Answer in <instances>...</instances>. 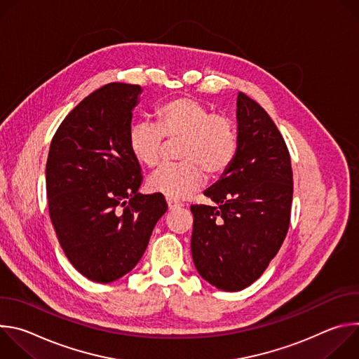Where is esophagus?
Segmentation results:
<instances>
[{
  "label": "esophagus",
  "instance_id": "obj_1",
  "mask_svg": "<svg viewBox=\"0 0 359 359\" xmlns=\"http://www.w3.org/2000/svg\"><path fill=\"white\" fill-rule=\"evenodd\" d=\"M168 208H169V210L180 209L182 208V203H179L176 200H172V198H168Z\"/></svg>",
  "mask_w": 359,
  "mask_h": 359
}]
</instances>
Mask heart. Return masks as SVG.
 <instances>
[{
    "instance_id": "obj_1",
    "label": "heart",
    "mask_w": 359,
    "mask_h": 359,
    "mask_svg": "<svg viewBox=\"0 0 359 359\" xmlns=\"http://www.w3.org/2000/svg\"><path fill=\"white\" fill-rule=\"evenodd\" d=\"M162 136L179 139L177 163L162 165L153 172L147 184L151 191L172 200H182L197 191L206 173L223 175L237 153V132L233 121L193 97H176L155 111V125L136 122L128 132V147L136 162L151 168L159 162Z\"/></svg>"
}]
</instances>
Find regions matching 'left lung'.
<instances>
[{"mask_svg": "<svg viewBox=\"0 0 359 359\" xmlns=\"http://www.w3.org/2000/svg\"><path fill=\"white\" fill-rule=\"evenodd\" d=\"M237 153L204 190L215 206H191L193 263L201 278L240 291L269 267L290 226L292 170L287 144L269 114L237 96Z\"/></svg>", "mask_w": 359, "mask_h": 359, "instance_id": "obj_1", "label": "left lung"}]
</instances>
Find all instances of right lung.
<instances>
[{"mask_svg":"<svg viewBox=\"0 0 359 359\" xmlns=\"http://www.w3.org/2000/svg\"><path fill=\"white\" fill-rule=\"evenodd\" d=\"M139 85L99 88L60 125L46 161L48 208L71 264L88 280L112 283L135 269L158 220L162 194H140L139 162L128 147Z\"/></svg>","mask_w":359,"mask_h":359,"instance_id":"add662e5","label":"right lung"}]
</instances>
